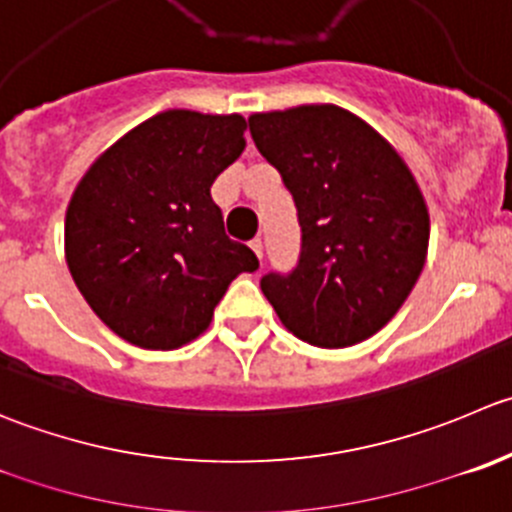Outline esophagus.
<instances>
[{"instance_id": "1", "label": "esophagus", "mask_w": 512, "mask_h": 512, "mask_svg": "<svg viewBox=\"0 0 512 512\" xmlns=\"http://www.w3.org/2000/svg\"><path fill=\"white\" fill-rule=\"evenodd\" d=\"M250 247L255 250V255L262 260V255H265V242H262V237H255V240L250 242Z\"/></svg>"}]
</instances>
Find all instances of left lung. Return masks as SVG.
I'll return each instance as SVG.
<instances>
[{"label": "left lung", "mask_w": 512, "mask_h": 512, "mask_svg": "<svg viewBox=\"0 0 512 512\" xmlns=\"http://www.w3.org/2000/svg\"><path fill=\"white\" fill-rule=\"evenodd\" d=\"M260 155L280 172L300 222V257L267 272L262 292L282 325L315 347L375 335L423 272L430 217L398 152L335 104L250 117Z\"/></svg>", "instance_id": "left-lung-1"}]
</instances>
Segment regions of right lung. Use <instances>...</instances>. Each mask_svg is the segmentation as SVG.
<instances>
[{"mask_svg": "<svg viewBox=\"0 0 512 512\" xmlns=\"http://www.w3.org/2000/svg\"><path fill=\"white\" fill-rule=\"evenodd\" d=\"M245 117L170 109L114 142L74 190L64 252L87 305L132 345L175 350L207 330L255 252L225 235L212 182L245 150Z\"/></svg>", "mask_w": 512, "mask_h": 512, "instance_id": "1", "label": "right lung"}]
</instances>
